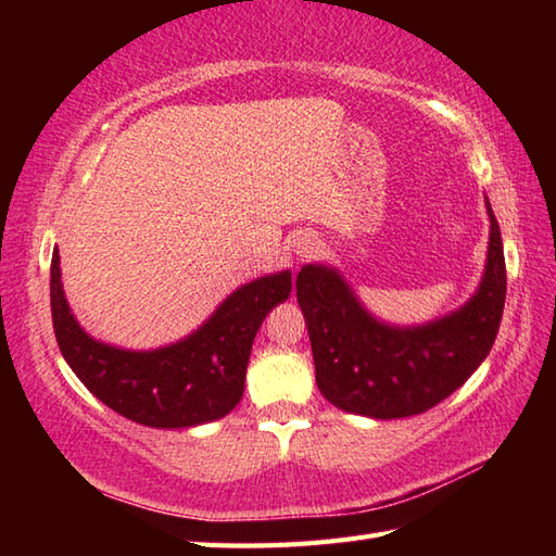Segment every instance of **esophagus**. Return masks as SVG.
Returning a JSON list of instances; mask_svg holds the SVG:
<instances>
[{
  "label": "esophagus",
  "mask_w": 556,
  "mask_h": 556,
  "mask_svg": "<svg viewBox=\"0 0 556 556\" xmlns=\"http://www.w3.org/2000/svg\"><path fill=\"white\" fill-rule=\"evenodd\" d=\"M315 248H317V243H315L313 236L305 233V236H301V239L293 241V255L303 260V257H308L315 251Z\"/></svg>",
  "instance_id": "34e87169"
}]
</instances>
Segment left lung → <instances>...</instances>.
Listing matches in <instances>:
<instances>
[{
  "label": "left lung",
  "instance_id": "8db88e82",
  "mask_svg": "<svg viewBox=\"0 0 556 556\" xmlns=\"http://www.w3.org/2000/svg\"><path fill=\"white\" fill-rule=\"evenodd\" d=\"M490 217L485 269L473 296L456 311L420 325H394L365 308L341 271L303 265L296 299L308 325L315 382L346 413L394 420L425 413L473 375L497 339L506 265L500 224Z\"/></svg>",
  "mask_w": 556,
  "mask_h": 556
}]
</instances>
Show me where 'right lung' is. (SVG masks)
<instances>
[{"label": "right lung", "mask_w": 556, "mask_h": 556, "mask_svg": "<svg viewBox=\"0 0 556 556\" xmlns=\"http://www.w3.org/2000/svg\"><path fill=\"white\" fill-rule=\"evenodd\" d=\"M289 293L291 269L271 271L231 291L191 334L157 349H124L88 334L71 313L59 248L50 267L54 334L68 368L104 406L160 430L198 428L236 408L257 329Z\"/></svg>", "instance_id": "obj_1"}]
</instances>
